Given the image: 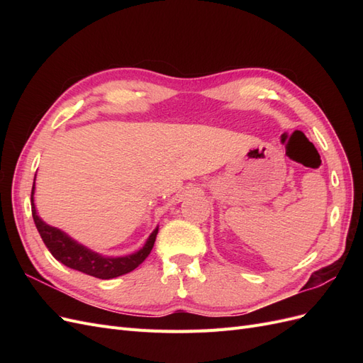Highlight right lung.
<instances>
[{"mask_svg":"<svg viewBox=\"0 0 363 363\" xmlns=\"http://www.w3.org/2000/svg\"><path fill=\"white\" fill-rule=\"evenodd\" d=\"M33 194H35V182H33L31 189V215L33 219H35L36 228L51 255L68 268L77 269L96 279H115L138 268L148 257L152 247H155L159 228H156L150 235L145 245L139 251L133 252V255L124 257H106L98 255V252H94L82 244L75 242L74 239H71L67 233H63L62 230L43 223L36 213V207L35 203H33Z\"/></svg>","mask_w":363,"mask_h":363,"instance_id":"right-lung-1","label":"right lung"}]
</instances>
